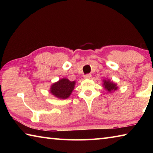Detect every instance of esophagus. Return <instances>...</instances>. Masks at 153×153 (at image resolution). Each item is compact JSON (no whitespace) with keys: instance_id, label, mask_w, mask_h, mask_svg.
<instances>
[{"instance_id":"esophagus-1","label":"esophagus","mask_w":153,"mask_h":153,"mask_svg":"<svg viewBox=\"0 0 153 153\" xmlns=\"http://www.w3.org/2000/svg\"><path fill=\"white\" fill-rule=\"evenodd\" d=\"M85 79H91L92 78V76L90 74H87L84 76Z\"/></svg>"}]
</instances>
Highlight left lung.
<instances>
[{"mask_svg":"<svg viewBox=\"0 0 153 153\" xmlns=\"http://www.w3.org/2000/svg\"><path fill=\"white\" fill-rule=\"evenodd\" d=\"M102 86L108 92H113L118 89V86L116 83L111 81L109 79H105L102 80Z\"/></svg>","mask_w":153,"mask_h":153,"instance_id":"1","label":"left lung"}]
</instances>
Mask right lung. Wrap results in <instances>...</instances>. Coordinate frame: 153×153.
<instances>
[{
	"instance_id": "right-lung-1",
	"label": "right lung",
	"mask_w": 153,
	"mask_h": 153,
	"mask_svg": "<svg viewBox=\"0 0 153 153\" xmlns=\"http://www.w3.org/2000/svg\"><path fill=\"white\" fill-rule=\"evenodd\" d=\"M76 81H70L67 78H61L53 83L51 86L50 92L59 99H66L69 98L74 90Z\"/></svg>"
}]
</instances>
